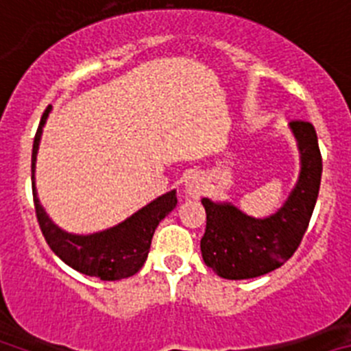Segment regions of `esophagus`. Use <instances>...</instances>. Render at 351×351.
I'll use <instances>...</instances> for the list:
<instances>
[{"mask_svg":"<svg viewBox=\"0 0 351 351\" xmlns=\"http://www.w3.org/2000/svg\"><path fill=\"white\" fill-rule=\"evenodd\" d=\"M184 190L191 198H200L206 191V184H204L202 176L198 172H190L184 178Z\"/></svg>","mask_w":351,"mask_h":351,"instance_id":"34e87169","label":"esophagus"}]
</instances>
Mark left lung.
<instances>
[{
	"label": "left lung",
	"instance_id": "1",
	"mask_svg": "<svg viewBox=\"0 0 351 351\" xmlns=\"http://www.w3.org/2000/svg\"><path fill=\"white\" fill-rule=\"evenodd\" d=\"M290 132L300 154L297 184L287 202L267 218H253L230 202L202 198L207 214L200 241L202 258L225 280H250L281 267L302 241L322 181V154L315 126L291 121Z\"/></svg>",
	"mask_w": 351,
	"mask_h": 351
}]
</instances>
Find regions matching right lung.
I'll return each instance as SVG.
<instances>
[{"mask_svg": "<svg viewBox=\"0 0 351 351\" xmlns=\"http://www.w3.org/2000/svg\"><path fill=\"white\" fill-rule=\"evenodd\" d=\"M51 110L52 105H49L40 119V126L36 130L35 142H33V154H31V184H33L36 218H38L43 237L47 241L49 247L66 265L86 276L100 278L101 281H117L137 274L147 260L156 226L178 204L176 190L154 198L153 202L138 209L125 221L117 223L116 226H110L107 230L88 235L64 232L45 213L40 204L35 184L36 154H38L40 141H42L43 126L47 123Z\"/></svg>", "mask_w": 351, "mask_h": 351, "instance_id": "right-lung-1", "label": "right lung"}]
</instances>
